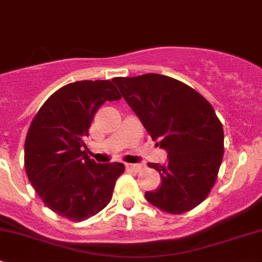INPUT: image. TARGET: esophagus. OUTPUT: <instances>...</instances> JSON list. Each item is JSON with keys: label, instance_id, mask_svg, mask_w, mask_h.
Returning a JSON list of instances; mask_svg holds the SVG:
<instances>
[{"label": "esophagus", "instance_id": "1", "mask_svg": "<svg viewBox=\"0 0 262 262\" xmlns=\"http://www.w3.org/2000/svg\"><path fill=\"white\" fill-rule=\"evenodd\" d=\"M125 167H126V170L132 171V172H138V171L142 170L141 165H132V163H126Z\"/></svg>", "mask_w": 262, "mask_h": 262}]
</instances>
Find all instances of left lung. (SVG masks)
Wrapping results in <instances>:
<instances>
[{"label":"left lung","mask_w":262,"mask_h":262,"mask_svg":"<svg viewBox=\"0 0 262 262\" xmlns=\"http://www.w3.org/2000/svg\"><path fill=\"white\" fill-rule=\"evenodd\" d=\"M153 141L167 150L161 186L146 199L170 214L190 212L204 202L216 181L224 133L210 102L184 82L157 73L113 80Z\"/></svg>","instance_id":"1"}]
</instances>
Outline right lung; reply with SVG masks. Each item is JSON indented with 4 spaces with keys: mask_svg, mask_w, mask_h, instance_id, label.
I'll list each match as a JSON object with an SVG mask.
<instances>
[{
    "mask_svg": "<svg viewBox=\"0 0 262 262\" xmlns=\"http://www.w3.org/2000/svg\"><path fill=\"white\" fill-rule=\"evenodd\" d=\"M121 99L112 81H77L60 87L39 109L25 139V171L44 204L81 222L110 203L123 163L97 165L84 139L99 107Z\"/></svg>",
    "mask_w": 262,
    "mask_h": 262,
    "instance_id": "obj_1",
    "label": "right lung"
}]
</instances>
